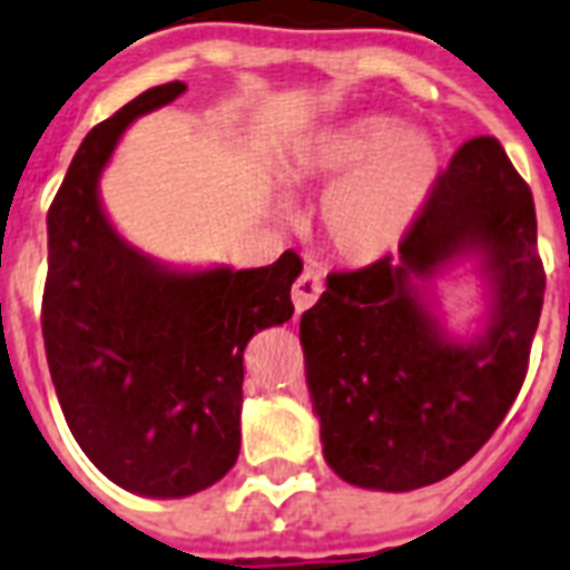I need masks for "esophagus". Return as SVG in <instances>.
<instances>
[{"label":"esophagus","mask_w":570,"mask_h":570,"mask_svg":"<svg viewBox=\"0 0 570 570\" xmlns=\"http://www.w3.org/2000/svg\"><path fill=\"white\" fill-rule=\"evenodd\" d=\"M321 291H324V282L315 269H303L301 279L294 282V288H291V301H294V309L306 312L312 303L318 301Z\"/></svg>","instance_id":"1"}]
</instances>
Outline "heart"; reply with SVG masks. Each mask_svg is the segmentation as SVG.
I'll return each instance as SVG.
<instances>
[{"instance_id":"b5f03b06","label":"heart","mask_w":570,"mask_h":570,"mask_svg":"<svg viewBox=\"0 0 570 570\" xmlns=\"http://www.w3.org/2000/svg\"><path fill=\"white\" fill-rule=\"evenodd\" d=\"M294 195H331L321 213L336 255L372 264L400 249L439 179L432 140L391 117L327 128L279 165Z\"/></svg>"}]
</instances>
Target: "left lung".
<instances>
[{
	"instance_id": "left-lung-1",
	"label": "left lung",
	"mask_w": 570,
	"mask_h": 570,
	"mask_svg": "<svg viewBox=\"0 0 570 570\" xmlns=\"http://www.w3.org/2000/svg\"><path fill=\"white\" fill-rule=\"evenodd\" d=\"M463 259L488 291L472 337L443 327L434 279ZM544 306L525 179L495 138H472L439 174L396 258L331 273L301 318L324 460L363 490L409 493L481 451L523 387Z\"/></svg>"
}]
</instances>
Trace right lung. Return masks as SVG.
<instances>
[{
    "instance_id": "1",
    "label": "right lung",
    "mask_w": 570,
    "mask_h": 570,
    "mask_svg": "<svg viewBox=\"0 0 570 570\" xmlns=\"http://www.w3.org/2000/svg\"><path fill=\"white\" fill-rule=\"evenodd\" d=\"M183 92L153 87L98 122L47 213L41 331L59 405L98 472L149 499L200 493L234 469L243 351L294 315L303 269L294 252L255 269L170 267L107 219L98 179L119 138Z\"/></svg>"
}]
</instances>
